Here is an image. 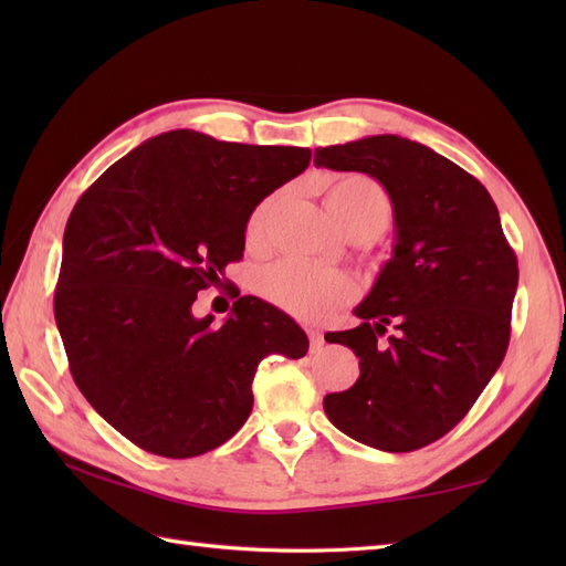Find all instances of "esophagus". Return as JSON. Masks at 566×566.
I'll use <instances>...</instances> for the list:
<instances>
[{"instance_id": "34e87169", "label": "esophagus", "mask_w": 566, "mask_h": 566, "mask_svg": "<svg viewBox=\"0 0 566 566\" xmlns=\"http://www.w3.org/2000/svg\"><path fill=\"white\" fill-rule=\"evenodd\" d=\"M308 343H311V353H318L321 347L326 345V340H323V333L316 331V328L308 331Z\"/></svg>"}]
</instances>
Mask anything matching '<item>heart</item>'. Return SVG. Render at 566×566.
<instances>
[{"label":"heart","mask_w":566,"mask_h":566,"mask_svg":"<svg viewBox=\"0 0 566 566\" xmlns=\"http://www.w3.org/2000/svg\"><path fill=\"white\" fill-rule=\"evenodd\" d=\"M326 207L345 231L363 228V231H369L371 235L381 233L391 216V201L387 191L375 179L363 175L335 179L326 191ZM270 209L272 199H264L252 209L245 228L250 240L260 238ZM258 292L270 304L284 308L286 314L306 321H323L335 308L350 302L355 294V284L340 270L316 268V264H306L298 260H282L260 272Z\"/></svg>","instance_id":"obj_1"}]
</instances>
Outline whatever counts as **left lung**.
<instances>
[{"label":"left lung","mask_w":566,"mask_h":566,"mask_svg":"<svg viewBox=\"0 0 566 566\" xmlns=\"http://www.w3.org/2000/svg\"><path fill=\"white\" fill-rule=\"evenodd\" d=\"M314 163L379 179L396 223L394 258L355 311L363 323L326 335L359 357V377L323 408L369 448L420 450L460 423L501 367L518 260L486 187L416 140L369 136L318 148Z\"/></svg>","instance_id":"obj_1"}]
</instances>
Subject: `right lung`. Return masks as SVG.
Masks as SVG:
<instances>
[{
  "mask_svg": "<svg viewBox=\"0 0 566 566\" xmlns=\"http://www.w3.org/2000/svg\"><path fill=\"white\" fill-rule=\"evenodd\" d=\"M308 163V148L179 128L124 155L77 199L55 323L84 399L140 450L185 460L219 448L252 411L262 359L306 355V333L255 296H240L223 326L195 318L191 304L243 258L252 209Z\"/></svg>",
  "mask_w": 566,
  "mask_h": 566,
  "instance_id": "right-lung-1",
  "label": "right lung"
}]
</instances>
